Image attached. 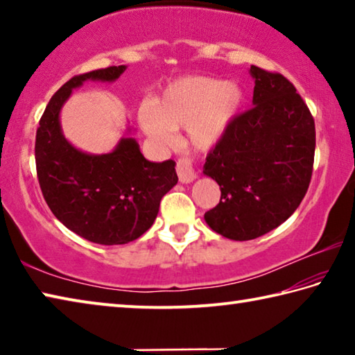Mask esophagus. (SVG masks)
<instances>
[{"label": "esophagus", "mask_w": 355, "mask_h": 355, "mask_svg": "<svg viewBox=\"0 0 355 355\" xmlns=\"http://www.w3.org/2000/svg\"><path fill=\"white\" fill-rule=\"evenodd\" d=\"M177 173L182 183H191L197 178L194 167H192V161L189 158H180L177 161Z\"/></svg>", "instance_id": "1"}]
</instances>
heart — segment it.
<instances>
[{
  "mask_svg": "<svg viewBox=\"0 0 355 355\" xmlns=\"http://www.w3.org/2000/svg\"><path fill=\"white\" fill-rule=\"evenodd\" d=\"M243 100V87L235 81L184 76L172 81L153 106L141 107L137 120L158 146H169L175 139L173 130L186 127L191 146L207 150L225 135Z\"/></svg>",
  "mask_w": 355,
  "mask_h": 355,
  "instance_id": "obj_1",
  "label": "heart"
}]
</instances>
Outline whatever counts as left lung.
Segmentation results:
<instances>
[{"label":"left lung","instance_id":"obj_1","mask_svg":"<svg viewBox=\"0 0 355 355\" xmlns=\"http://www.w3.org/2000/svg\"><path fill=\"white\" fill-rule=\"evenodd\" d=\"M250 75L254 106L233 119L203 166L220 186L207 224L235 241L266 235L296 211L315 159V120L296 87L255 65Z\"/></svg>","mask_w":355,"mask_h":355}]
</instances>
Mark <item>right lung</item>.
<instances>
[{
    "mask_svg": "<svg viewBox=\"0 0 355 355\" xmlns=\"http://www.w3.org/2000/svg\"><path fill=\"white\" fill-rule=\"evenodd\" d=\"M125 65L73 76L53 95L35 135V167L46 205L87 241L127 244L144 235L159 211V202L177 184L175 161L152 163L133 137H122L111 153L91 155L65 139L59 114L84 81L111 83Z\"/></svg>",
    "mask_w": 355,
    "mask_h": 355,
    "instance_id": "right-lung-1",
    "label": "right lung"
}]
</instances>
